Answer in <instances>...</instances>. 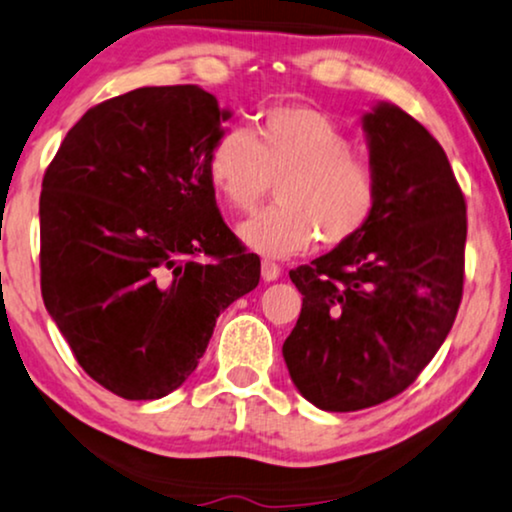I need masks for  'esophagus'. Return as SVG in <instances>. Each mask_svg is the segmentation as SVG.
Returning <instances> with one entry per match:
<instances>
[{
    "label": "esophagus",
    "mask_w": 512,
    "mask_h": 512,
    "mask_svg": "<svg viewBox=\"0 0 512 512\" xmlns=\"http://www.w3.org/2000/svg\"><path fill=\"white\" fill-rule=\"evenodd\" d=\"M281 276V267H278L276 262H269V260H264L262 262V278L264 281H276V278Z\"/></svg>",
    "instance_id": "34e87169"
}]
</instances>
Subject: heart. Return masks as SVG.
<instances>
[{
  "label": "heart",
  "mask_w": 512,
  "mask_h": 512,
  "mask_svg": "<svg viewBox=\"0 0 512 512\" xmlns=\"http://www.w3.org/2000/svg\"><path fill=\"white\" fill-rule=\"evenodd\" d=\"M212 189L236 212H250L276 186V208L238 226L245 248L290 257L316 238L347 243L373 215L378 184L371 165L352 153V139L319 108L281 106L260 118L252 137L226 132L205 158Z\"/></svg>",
  "instance_id": "b5f03b06"
}]
</instances>
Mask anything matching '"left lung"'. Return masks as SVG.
I'll use <instances>...</instances> for the list:
<instances>
[{"label":"left lung","instance_id":"8db88e82","mask_svg":"<svg viewBox=\"0 0 512 512\" xmlns=\"http://www.w3.org/2000/svg\"><path fill=\"white\" fill-rule=\"evenodd\" d=\"M373 215L290 271L302 312L283 342L300 394L359 411L404 392L449 335L463 297L465 198L439 141L394 103L364 113Z\"/></svg>","mask_w":512,"mask_h":512}]
</instances>
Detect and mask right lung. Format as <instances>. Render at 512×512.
<instances>
[{"label": "right lung", "instance_id": "obj_1", "mask_svg": "<svg viewBox=\"0 0 512 512\" xmlns=\"http://www.w3.org/2000/svg\"><path fill=\"white\" fill-rule=\"evenodd\" d=\"M231 118L196 84L89 108L42 181L44 307L89 378L160 399L196 371L260 257L219 215L205 158Z\"/></svg>", "mask_w": 512, "mask_h": 512}]
</instances>
